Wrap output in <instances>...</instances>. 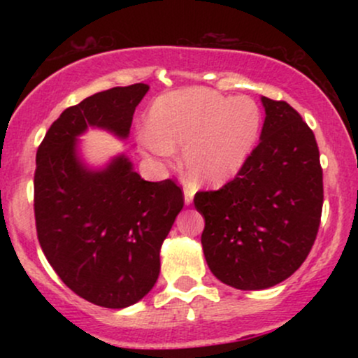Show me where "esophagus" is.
<instances>
[{
    "mask_svg": "<svg viewBox=\"0 0 358 358\" xmlns=\"http://www.w3.org/2000/svg\"><path fill=\"white\" fill-rule=\"evenodd\" d=\"M193 195H195V187L190 183L185 185V203L190 205L192 200H193Z\"/></svg>",
    "mask_w": 358,
    "mask_h": 358,
    "instance_id": "esophagus-1",
    "label": "esophagus"
}]
</instances>
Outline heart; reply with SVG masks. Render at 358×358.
I'll list each match as a JSON object with an SVG mask.
<instances>
[{"label": "heart", "mask_w": 358, "mask_h": 358, "mask_svg": "<svg viewBox=\"0 0 358 358\" xmlns=\"http://www.w3.org/2000/svg\"><path fill=\"white\" fill-rule=\"evenodd\" d=\"M262 114L245 96L210 89H183L159 96L139 134L143 150L156 156L183 148V163L195 182L222 185L234 178L252 155Z\"/></svg>", "instance_id": "1"}]
</instances>
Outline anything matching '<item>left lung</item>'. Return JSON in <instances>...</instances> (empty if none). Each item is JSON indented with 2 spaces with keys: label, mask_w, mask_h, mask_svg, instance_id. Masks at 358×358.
I'll list each match as a JSON object with an SVG mask.
<instances>
[{
  "label": "left lung",
  "mask_w": 358,
  "mask_h": 358,
  "mask_svg": "<svg viewBox=\"0 0 358 358\" xmlns=\"http://www.w3.org/2000/svg\"><path fill=\"white\" fill-rule=\"evenodd\" d=\"M261 141L219 190L196 192L203 254L213 276L237 289H266L305 262L318 234L323 170L313 131L285 101L262 97Z\"/></svg>",
  "instance_id": "obj_1"
}]
</instances>
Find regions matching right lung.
<instances>
[{
  "instance_id": "obj_1",
  "label": "right lung",
  "mask_w": 358,
  "mask_h": 358,
  "mask_svg": "<svg viewBox=\"0 0 358 358\" xmlns=\"http://www.w3.org/2000/svg\"><path fill=\"white\" fill-rule=\"evenodd\" d=\"M146 84L113 87L67 108L36 151L35 224L59 278L97 306L126 308L146 296L159 274V248L183 208L175 180L146 182L117 156L90 171L76 153L87 126L129 134Z\"/></svg>"
}]
</instances>
